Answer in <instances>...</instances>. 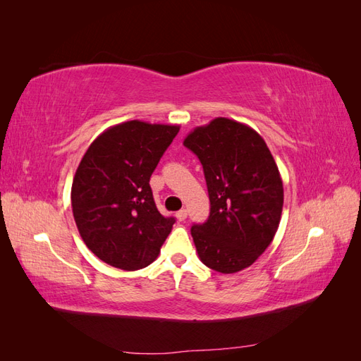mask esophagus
Segmentation results:
<instances>
[{
    "instance_id": "esophagus-1",
    "label": "esophagus",
    "mask_w": 361,
    "mask_h": 361,
    "mask_svg": "<svg viewBox=\"0 0 361 361\" xmlns=\"http://www.w3.org/2000/svg\"><path fill=\"white\" fill-rule=\"evenodd\" d=\"M187 215H188V212H187V209H180L179 212H176V218L179 221H183L185 218H187Z\"/></svg>"
}]
</instances>
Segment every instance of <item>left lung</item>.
<instances>
[{"instance_id": "left-lung-1", "label": "left lung", "mask_w": 361, "mask_h": 361, "mask_svg": "<svg viewBox=\"0 0 361 361\" xmlns=\"http://www.w3.org/2000/svg\"><path fill=\"white\" fill-rule=\"evenodd\" d=\"M183 146L200 159L211 212L191 236L203 264L223 274L253 265L272 243L283 209L277 164L256 130L216 117L197 126Z\"/></svg>"}]
</instances>
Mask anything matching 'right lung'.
Wrapping results in <instances>:
<instances>
[{"instance_id":"obj_1","label":"right lung","mask_w":361,"mask_h":361,"mask_svg":"<svg viewBox=\"0 0 361 361\" xmlns=\"http://www.w3.org/2000/svg\"><path fill=\"white\" fill-rule=\"evenodd\" d=\"M179 125L129 120L108 128L84 154L72 182V211L85 245L118 269L154 262L174 224L149 185Z\"/></svg>"}]
</instances>
